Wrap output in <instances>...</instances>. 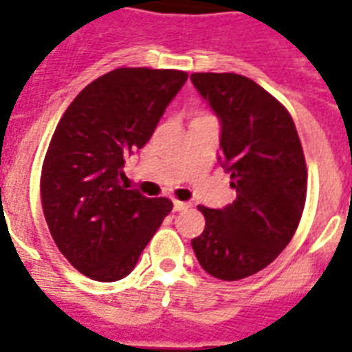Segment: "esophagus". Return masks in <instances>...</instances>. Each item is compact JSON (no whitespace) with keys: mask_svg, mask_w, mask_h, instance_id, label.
Masks as SVG:
<instances>
[{"mask_svg":"<svg viewBox=\"0 0 352 352\" xmlns=\"http://www.w3.org/2000/svg\"><path fill=\"white\" fill-rule=\"evenodd\" d=\"M192 206V203H184V201H173V210L175 212H182V210H188Z\"/></svg>","mask_w":352,"mask_h":352,"instance_id":"obj_1","label":"esophagus"}]
</instances>
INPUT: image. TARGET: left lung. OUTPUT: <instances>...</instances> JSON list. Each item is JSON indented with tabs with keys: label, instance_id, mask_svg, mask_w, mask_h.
<instances>
[{
	"label": "left lung",
	"instance_id": "left-lung-1",
	"mask_svg": "<svg viewBox=\"0 0 352 352\" xmlns=\"http://www.w3.org/2000/svg\"><path fill=\"white\" fill-rule=\"evenodd\" d=\"M190 78L219 118V164L235 190L225 208L199 206L206 226L192 248L210 276L237 281L270 265L292 239L305 206V157L289 111L254 80L234 73Z\"/></svg>",
	"mask_w": 352,
	"mask_h": 352
}]
</instances>
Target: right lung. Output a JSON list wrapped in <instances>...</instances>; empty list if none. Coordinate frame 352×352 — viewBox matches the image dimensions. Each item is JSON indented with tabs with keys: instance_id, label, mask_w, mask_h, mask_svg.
Wrapping results in <instances>:
<instances>
[{
	"instance_id": "obj_1",
	"label": "right lung",
	"mask_w": 352,
	"mask_h": 352,
	"mask_svg": "<svg viewBox=\"0 0 352 352\" xmlns=\"http://www.w3.org/2000/svg\"><path fill=\"white\" fill-rule=\"evenodd\" d=\"M186 80L173 69H115L63 113L43 160L41 206L60 252L87 278H126L173 208L120 181L126 157L151 138Z\"/></svg>"
}]
</instances>
